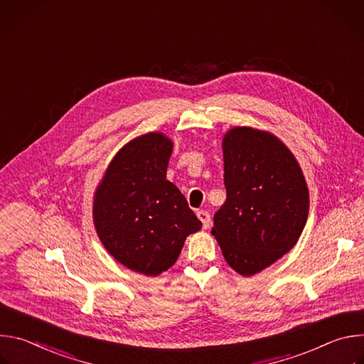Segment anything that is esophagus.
<instances>
[{
  "instance_id": "34e87169",
  "label": "esophagus",
  "mask_w": 364,
  "mask_h": 364,
  "mask_svg": "<svg viewBox=\"0 0 364 364\" xmlns=\"http://www.w3.org/2000/svg\"><path fill=\"white\" fill-rule=\"evenodd\" d=\"M197 218L200 219V222L203 223V229H209L210 228V215H209V212H205V210H200V212H197Z\"/></svg>"
}]
</instances>
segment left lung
<instances>
[{
	"label": "left lung",
	"instance_id": "1",
	"mask_svg": "<svg viewBox=\"0 0 364 364\" xmlns=\"http://www.w3.org/2000/svg\"><path fill=\"white\" fill-rule=\"evenodd\" d=\"M226 201L212 235L229 267L252 277L298 242L308 218L309 191L291 149L272 132L233 127L222 139Z\"/></svg>",
	"mask_w": 364,
	"mask_h": 364
}]
</instances>
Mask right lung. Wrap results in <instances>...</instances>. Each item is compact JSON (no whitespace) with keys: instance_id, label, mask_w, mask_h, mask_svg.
I'll return each instance as SVG.
<instances>
[{"instance_id":"obj_1","label":"right lung","mask_w":364,"mask_h":364,"mask_svg":"<svg viewBox=\"0 0 364 364\" xmlns=\"http://www.w3.org/2000/svg\"><path fill=\"white\" fill-rule=\"evenodd\" d=\"M173 141L146 132L111 160L93 194V225L108 253L125 268L157 277L178 259L186 237L201 222L167 180Z\"/></svg>"}]
</instances>
